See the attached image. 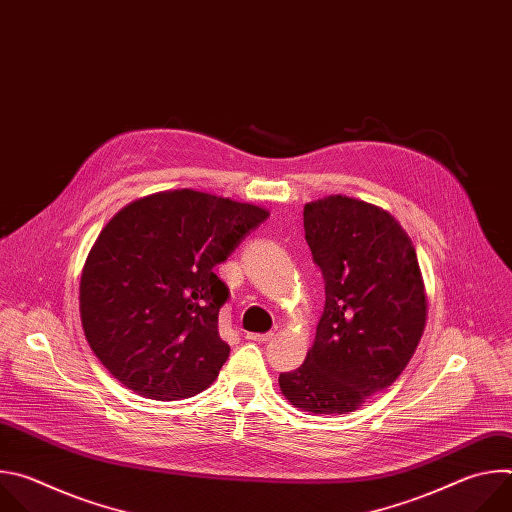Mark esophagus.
I'll use <instances>...</instances> for the list:
<instances>
[{"label": "esophagus", "mask_w": 512, "mask_h": 512, "mask_svg": "<svg viewBox=\"0 0 512 512\" xmlns=\"http://www.w3.org/2000/svg\"><path fill=\"white\" fill-rule=\"evenodd\" d=\"M273 338V332H267V334H247V340H253V342H269Z\"/></svg>", "instance_id": "34e87169"}]
</instances>
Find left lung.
I'll use <instances>...</instances> for the list:
<instances>
[{
    "label": "left lung",
    "instance_id": "obj_1",
    "mask_svg": "<svg viewBox=\"0 0 512 512\" xmlns=\"http://www.w3.org/2000/svg\"><path fill=\"white\" fill-rule=\"evenodd\" d=\"M326 302L300 369L279 375L283 397L310 413H348L387 389L411 360L427 316L415 247L395 218L342 194L304 206Z\"/></svg>",
    "mask_w": 512,
    "mask_h": 512
}]
</instances>
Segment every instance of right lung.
Masks as SVG:
<instances>
[{
  "instance_id": "1",
  "label": "right lung",
  "mask_w": 512,
  "mask_h": 512,
  "mask_svg": "<svg viewBox=\"0 0 512 512\" xmlns=\"http://www.w3.org/2000/svg\"><path fill=\"white\" fill-rule=\"evenodd\" d=\"M261 206L190 188L143 196L97 237L81 275V322L103 367L133 393L176 401L204 391L229 358L214 267L255 231Z\"/></svg>"
}]
</instances>
